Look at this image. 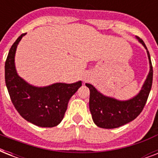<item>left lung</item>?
I'll return each mask as SVG.
<instances>
[{"instance_id": "left-lung-1", "label": "left lung", "mask_w": 158, "mask_h": 158, "mask_svg": "<svg viewBox=\"0 0 158 158\" xmlns=\"http://www.w3.org/2000/svg\"><path fill=\"white\" fill-rule=\"evenodd\" d=\"M137 38L147 49L143 41L139 38ZM147 52L150 63L149 74L140 93L134 98L125 102L118 101L116 99L103 96L93 85L86 84V86L90 90V112L94 123L98 127L104 129L120 127L135 120L142 112L152 88L153 75L152 62L148 49Z\"/></svg>"}]
</instances>
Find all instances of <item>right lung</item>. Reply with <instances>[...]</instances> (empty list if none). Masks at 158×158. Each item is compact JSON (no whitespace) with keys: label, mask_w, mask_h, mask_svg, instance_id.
I'll return each mask as SVG.
<instances>
[{"label":"right lung","mask_w":158,"mask_h":158,"mask_svg":"<svg viewBox=\"0 0 158 158\" xmlns=\"http://www.w3.org/2000/svg\"><path fill=\"white\" fill-rule=\"evenodd\" d=\"M24 34H21L11 46L5 64V80L10 98L19 114L27 121L40 127H54L60 123L69 98L82 83H57L38 88L21 79L15 67V54L17 45Z\"/></svg>","instance_id":"right-lung-1"}]
</instances>
